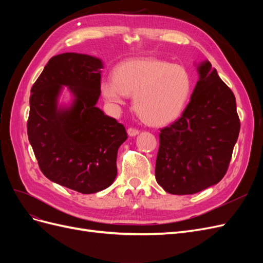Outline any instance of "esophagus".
I'll return each mask as SVG.
<instances>
[{
	"mask_svg": "<svg viewBox=\"0 0 263 263\" xmlns=\"http://www.w3.org/2000/svg\"><path fill=\"white\" fill-rule=\"evenodd\" d=\"M127 133H128V135H129L130 137H135V136H137V135L139 134V130L136 129V128H128V129H127Z\"/></svg>",
	"mask_w": 263,
	"mask_h": 263,
	"instance_id": "34e87169",
	"label": "esophagus"
}]
</instances>
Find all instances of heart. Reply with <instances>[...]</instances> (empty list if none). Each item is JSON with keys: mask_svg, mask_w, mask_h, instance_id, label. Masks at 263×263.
<instances>
[{"mask_svg": "<svg viewBox=\"0 0 263 263\" xmlns=\"http://www.w3.org/2000/svg\"><path fill=\"white\" fill-rule=\"evenodd\" d=\"M101 92L115 107L126 104L134 95V104L142 121L153 126L170 124L180 117L191 92L187 71L156 58L130 59L118 65L114 79H103Z\"/></svg>", "mask_w": 263, "mask_h": 263, "instance_id": "obj_1", "label": "heart"}]
</instances>
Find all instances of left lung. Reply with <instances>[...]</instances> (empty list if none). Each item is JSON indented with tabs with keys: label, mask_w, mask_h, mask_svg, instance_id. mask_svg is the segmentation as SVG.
<instances>
[{
	"label": "left lung",
	"mask_w": 263,
	"mask_h": 263,
	"mask_svg": "<svg viewBox=\"0 0 263 263\" xmlns=\"http://www.w3.org/2000/svg\"><path fill=\"white\" fill-rule=\"evenodd\" d=\"M196 65V63H195ZM182 116L160 132L156 180L165 192L195 194L224 178L240 130L236 99L209 60Z\"/></svg>",
	"instance_id": "obj_1"
}]
</instances>
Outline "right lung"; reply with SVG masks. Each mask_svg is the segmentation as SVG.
I'll use <instances>...</instances> for the list:
<instances>
[{
  "instance_id": "right-lung-1",
  "label": "right lung",
  "mask_w": 263,
  "mask_h": 263,
  "mask_svg": "<svg viewBox=\"0 0 263 263\" xmlns=\"http://www.w3.org/2000/svg\"><path fill=\"white\" fill-rule=\"evenodd\" d=\"M103 61L66 52L52 57L31 87L27 134L45 177L82 194L105 190L117 174L125 127L97 106ZM71 95L59 103L63 86Z\"/></svg>"
}]
</instances>
